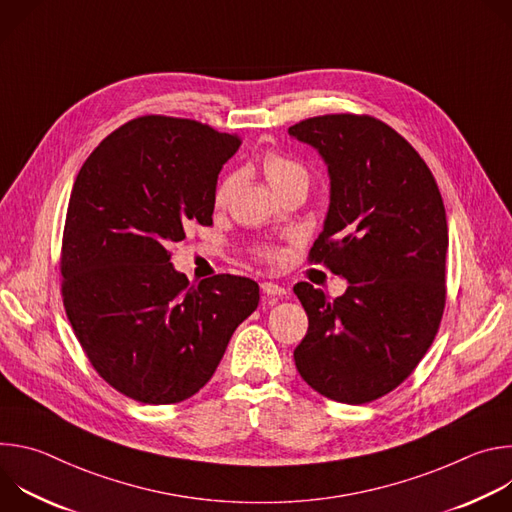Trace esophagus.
Listing matches in <instances>:
<instances>
[{
    "label": "esophagus",
    "instance_id": "obj_1",
    "mask_svg": "<svg viewBox=\"0 0 512 512\" xmlns=\"http://www.w3.org/2000/svg\"><path fill=\"white\" fill-rule=\"evenodd\" d=\"M261 289H263V294H267L271 298H281V296H285V291H287L283 285L273 283V281H263Z\"/></svg>",
    "mask_w": 512,
    "mask_h": 512
}]
</instances>
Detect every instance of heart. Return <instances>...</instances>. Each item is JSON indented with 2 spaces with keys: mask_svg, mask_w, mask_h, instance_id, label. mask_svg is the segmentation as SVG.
<instances>
[{
  "mask_svg": "<svg viewBox=\"0 0 512 512\" xmlns=\"http://www.w3.org/2000/svg\"><path fill=\"white\" fill-rule=\"evenodd\" d=\"M261 168H263V174H265L267 182L271 184V188L277 194L285 192L291 186H308L310 184V172L302 162H298L294 158H287V156L277 154V152H267L263 156ZM237 182H239L237 174H229L221 180V184H218L216 190H214V204L216 206H225L231 200V196L237 188ZM265 255L271 257L273 253L265 251Z\"/></svg>",
  "mask_w": 512,
  "mask_h": 512,
  "instance_id": "1",
  "label": "heart"
}]
</instances>
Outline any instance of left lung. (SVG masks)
<instances>
[{
    "instance_id": "1",
    "label": "left lung",
    "mask_w": 512,
    "mask_h": 512,
    "mask_svg": "<svg viewBox=\"0 0 512 512\" xmlns=\"http://www.w3.org/2000/svg\"><path fill=\"white\" fill-rule=\"evenodd\" d=\"M289 135L328 166L330 206L312 263L348 281L330 300L300 281L308 334L294 350L302 379L348 405L399 387L425 356L446 306V208L413 145L371 115H320Z\"/></svg>"
}]
</instances>
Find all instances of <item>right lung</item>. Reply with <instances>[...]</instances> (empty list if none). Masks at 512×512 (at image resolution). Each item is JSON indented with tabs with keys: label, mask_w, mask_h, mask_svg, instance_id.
I'll return each mask as SVG.
<instances>
[{
	"label": "right lung",
	"mask_w": 512,
	"mask_h": 512,
	"mask_svg": "<svg viewBox=\"0 0 512 512\" xmlns=\"http://www.w3.org/2000/svg\"><path fill=\"white\" fill-rule=\"evenodd\" d=\"M241 137L145 115L107 135L72 186L60 251L62 302L95 371L139 403L170 405L214 375L259 304L241 275L190 283L170 245L212 225L214 190Z\"/></svg>",
	"instance_id": "right-lung-1"
}]
</instances>
